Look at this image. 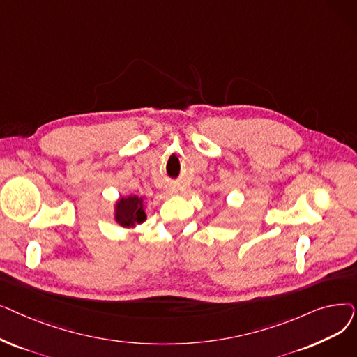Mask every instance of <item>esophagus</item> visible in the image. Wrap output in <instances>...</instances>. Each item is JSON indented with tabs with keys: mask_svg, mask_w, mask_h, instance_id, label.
Segmentation results:
<instances>
[{
	"mask_svg": "<svg viewBox=\"0 0 357 357\" xmlns=\"http://www.w3.org/2000/svg\"><path fill=\"white\" fill-rule=\"evenodd\" d=\"M176 192H178V186H176V185H169V186H167V194L174 195V194H176Z\"/></svg>",
	"mask_w": 357,
	"mask_h": 357,
	"instance_id": "obj_1",
	"label": "esophagus"
}]
</instances>
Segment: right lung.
Segmentation results:
<instances>
[{
	"label": "right lung",
	"instance_id": "obj_1",
	"mask_svg": "<svg viewBox=\"0 0 357 357\" xmlns=\"http://www.w3.org/2000/svg\"><path fill=\"white\" fill-rule=\"evenodd\" d=\"M114 218L121 227H126V229L135 227L136 224L143 222L146 220L143 198L137 195L121 197L116 202Z\"/></svg>",
	"mask_w": 357,
	"mask_h": 357
}]
</instances>
